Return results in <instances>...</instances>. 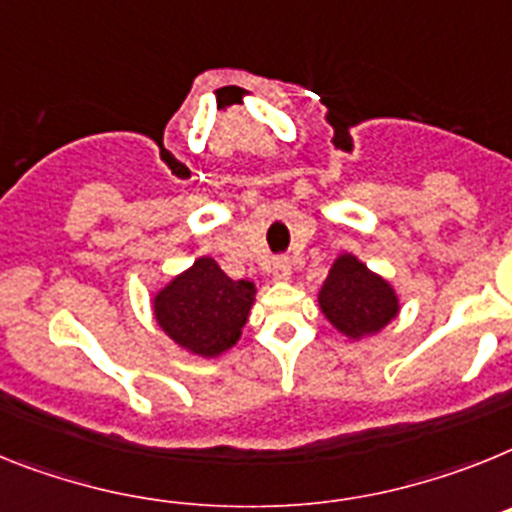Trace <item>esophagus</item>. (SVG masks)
I'll return each mask as SVG.
<instances>
[{
    "mask_svg": "<svg viewBox=\"0 0 512 512\" xmlns=\"http://www.w3.org/2000/svg\"><path fill=\"white\" fill-rule=\"evenodd\" d=\"M273 278L275 281H288V278H291V262L275 260L273 262Z\"/></svg>",
    "mask_w": 512,
    "mask_h": 512,
    "instance_id": "34e87169",
    "label": "esophagus"
}]
</instances>
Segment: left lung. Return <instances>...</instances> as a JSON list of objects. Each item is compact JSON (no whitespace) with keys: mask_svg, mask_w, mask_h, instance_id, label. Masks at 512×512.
Masks as SVG:
<instances>
[{"mask_svg":"<svg viewBox=\"0 0 512 512\" xmlns=\"http://www.w3.org/2000/svg\"><path fill=\"white\" fill-rule=\"evenodd\" d=\"M319 309L337 332L350 340H363L397 317L399 296L389 281L366 268V262L342 252L322 283Z\"/></svg>","mask_w":512,"mask_h":512,"instance_id":"left-lung-1","label":"left lung"}]
</instances>
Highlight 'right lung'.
<instances>
[{"label": "right lung", "mask_w": 512, "mask_h": 512, "mask_svg": "<svg viewBox=\"0 0 512 512\" xmlns=\"http://www.w3.org/2000/svg\"><path fill=\"white\" fill-rule=\"evenodd\" d=\"M255 283L231 281L213 257H198L154 296L157 324L175 345L216 358L242 337L255 304Z\"/></svg>", "instance_id": "right-lung-1"}]
</instances>
